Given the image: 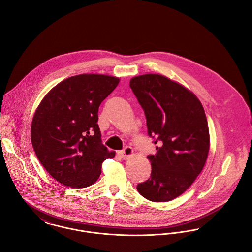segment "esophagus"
Wrapping results in <instances>:
<instances>
[{"label":"esophagus","instance_id":"esophagus-1","mask_svg":"<svg viewBox=\"0 0 252 252\" xmlns=\"http://www.w3.org/2000/svg\"><path fill=\"white\" fill-rule=\"evenodd\" d=\"M118 154L122 159L126 160V159H128V158H130L132 156L133 149H132L131 147H126L122 151H120Z\"/></svg>","mask_w":252,"mask_h":252}]
</instances>
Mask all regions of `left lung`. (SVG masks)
I'll list each match as a JSON object with an SVG mask.
<instances>
[{"instance_id":"8db88e82","label":"left lung","mask_w":252,"mask_h":252,"mask_svg":"<svg viewBox=\"0 0 252 252\" xmlns=\"http://www.w3.org/2000/svg\"><path fill=\"white\" fill-rule=\"evenodd\" d=\"M129 86L145 111L149 137L157 152L148 155L151 175L137 186L152 202L171 201L201 173L209 150L204 107L191 91L163 75L134 77Z\"/></svg>"}]
</instances>
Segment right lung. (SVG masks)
I'll use <instances>...</instances> for the list:
<instances>
[{"mask_svg":"<svg viewBox=\"0 0 252 252\" xmlns=\"http://www.w3.org/2000/svg\"><path fill=\"white\" fill-rule=\"evenodd\" d=\"M119 82L107 75L69 77L39 104L31 125L32 146L45 170L63 186H91L104 160L115 156L102 144L98 110Z\"/></svg>","mask_w":252,"mask_h":252,"instance_id":"right-lung-1","label":"right lung"}]
</instances>
